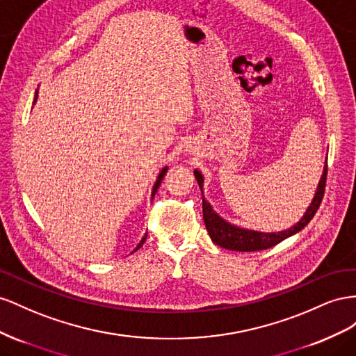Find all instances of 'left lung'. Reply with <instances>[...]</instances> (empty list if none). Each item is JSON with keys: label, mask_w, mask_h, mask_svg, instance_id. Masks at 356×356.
I'll list each match as a JSON object with an SVG mask.
<instances>
[{"label": "left lung", "mask_w": 356, "mask_h": 356, "mask_svg": "<svg viewBox=\"0 0 356 356\" xmlns=\"http://www.w3.org/2000/svg\"><path fill=\"white\" fill-rule=\"evenodd\" d=\"M194 176L198 181V186L202 194V218H204L206 228L211 241L215 243V245L225 248L228 250L255 252V250H264V249L276 246L277 243L283 241L293 234H297L298 231H301L312 220L314 213H316V210L319 209V204L323 197L325 179H327V161H325L321 180L316 191H314V197L312 202L306 209V213H304L302 218L297 223H293L291 228L277 231V232H262V231L241 228L234 225V223L225 220L222 216H219L218 213L213 210L210 202L204 198V191H202V186H204V176L201 175L200 170H194Z\"/></svg>", "instance_id": "obj_1"}]
</instances>
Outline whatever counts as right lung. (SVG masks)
Returning <instances> with one entry per match:
<instances>
[{
    "label": "right lung",
    "mask_w": 356,
    "mask_h": 356,
    "mask_svg": "<svg viewBox=\"0 0 356 356\" xmlns=\"http://www.w3.org/2000/svg\"><path fill=\"white\" fill-rule=\"evenodd\" d=\"M37 97H38V89L35 90V97H34V104L37 103ZM167 170H168V167L165 165L164 168H162L161 171H159V175H158V177H156V180H155V184H154V188H152V200H154V197H155V192L158 191V188H159V185H161V181H162V179H164V176H165V172H167ZM146 237H147V232H146V234L143 236V238H141L140 240V243H138V245H137V248L133 250V252H131V253H134V252H137L141 246H143V243L146 241Z\"/></svg>",
    "instance_id": "obj_1"
}]
</instances>
